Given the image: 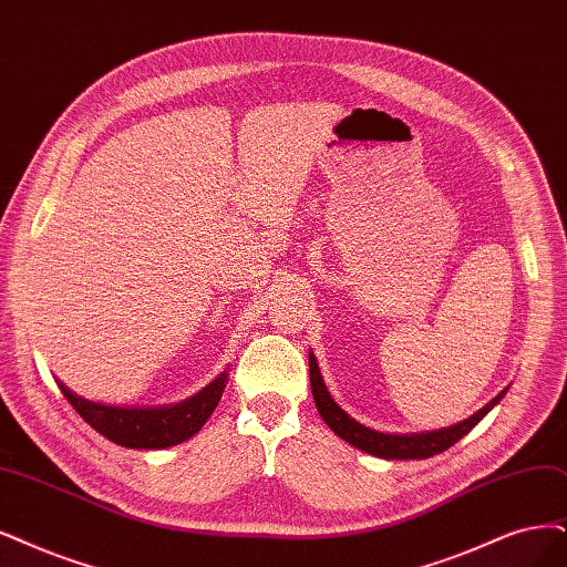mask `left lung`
<instances>
[{"instance_id": "8db88e82", "label": "left lung", "mask_w": 567, "mask_h": 567, "mask_svg": "<svg viewBox=\"0 0 567 567\" xmlns=\"http://www.w3.org/2000/svg\"><path fill=\"white\" fill-rule=\"evenodd\" d=\"M308 367H310L312 400H316V406L322 415V421L333 430V434L341 436L343 442H348L350 446L360 449L369 455H375V457H385V460H423V457H432L436 453H444L455 442H460V439H463L467 432H472L474 425H478L481 417H484L502 400V396L507 394V388H505L484 409H478L474 415L465 417L463 423L444 427V430L415 432V434H385V432H375V430L358 423L354 417H350L337 402L331 400V394L322 381L318 360L312 352L308 354Z\"/></svg>"}]
</instances>
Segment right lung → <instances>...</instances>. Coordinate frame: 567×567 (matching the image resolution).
<instances>
[{
  "label": "right lung",
  "instance_id": "1",
  "mask_svg": "<svg viewBox=\"0 0 567 567\" xmlns=\"http://www.w3.org/2000/svg\"><path fill=\"white\" fill-rule=\"evenodd\" d=\"M228 373L221 371L217 379L205 385L198 394L171 406H154V409H123L83 400L72 392L65 383H58L65 400L74 406V411L86 421L95 432L107 436L110 442L125 449H167L186 442L194 436L213 411L217 409L221 392L226 388Z\"/></svg>",
  "mask_w": 567,
  "mask_h": 567
}]
</instances>
